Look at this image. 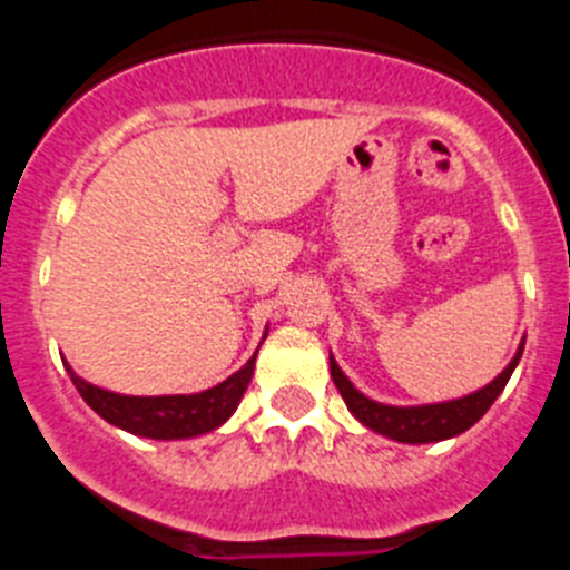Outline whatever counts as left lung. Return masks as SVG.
Segmentation results:
<instances>
[{"instance_id": "left-lung-1", "label": "left lung", "mask_w": 570, "mask_h": 570, "mask_svg": "<svg viewBox=\"0 0 570 570\" xmlns=\"http://www.w3.org/2000/svg\"><path fill=\"white\" fill-rule=\"evenodd\" d=\"M520 345L517 356L511 360V365L502 371L491 385L480 387L476 394H468L462 400H451V402H440V405H420V407H394V405H382V402L367 400L365 394H360L351 380L340 371L336 360L331 356V376H334V385L340 387L342 400H345L347 411L367 425L376 434H385L396 442H411V445H422V442H440V440H451V436L462 434L473 422H480L482 414H485L488 407L493 405V400L502 394V387L508 385L511 380L513 367L520 362L522 356Z\"/></svg>"}]
</instances>
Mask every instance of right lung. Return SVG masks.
I'll return each mask as SVG.
<instances>
[{
	"instance_id": "obj_1",
	"label": "right lung",
	"mask_w": 570,
	"mask_h": 570,
	"mask_svg": "<svg viewBox=\"0 0 570 570\" xmlns=\"http://www.w3.org/2000/svg\"><path fill=\"white\" fill-rule=\"evenodd\" d=\"M254 362L256 354L225 382L208 387L203 394L188 396L110 394V391L79 380L70 367L68 371L82 400L110 425L130 431L136 436H150V440H188V436L208 434L234 414L250 376H254Z\"/></svg>"
}]
</instances>
